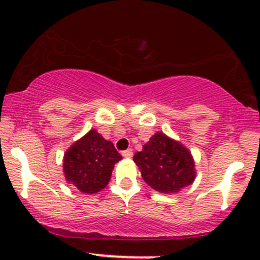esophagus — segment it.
I'll list each match as a JSON object with an SVG mask.
<instances>
[{
  "instance_id": "34e87169",
  "label": "esophagus",
  "mask_w": 260,
  "mask_h": 260,
  "mask_svg": "<svg viewBox=\"0 0 260 260\" xmlns=\"http://www.w3.org/2000/svg\"><path fill=\"white\" fill-rule=\"evenodd\" d=\"M122 156L124 157V158H132V156H133L132 149H127V151H123Z\"/></svg>"
}]
</instances>
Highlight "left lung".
Here are the masks:
<instances>
[{
	"instance_id": "left-lung-1",
	"label": "left lung",
	"mask_w": 260,
	"mask_h": 260,
	"mask_svg": "<svg viewBox=\"0 0 260 260\" xmlns=\"http://www.w3.org/2000/svg\"><path fill=\"white\" fill-rule=\"evenodd\" d=\"M143 180L153 190L176 193L195 181V161L182 143L162 132L149 138L141 152L133 156Z\"/></svg>"
}]
</instances>
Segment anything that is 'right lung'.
Listing matches in <instances>:
<instances>
[{
  "instance_id": "add662e5",
  "label": "right lung",
  "mask_w": 260,
  "mask_h": 260,
  "mask_svg": "<svg viewBox=\"0 0 260 260\" xmlns=\"http://www.w3.org/2000/svg\"><path fill=\"white\" fill-rule=\"evenodd\" d=\"M120 159L122 156L113 143L104 140L95 129H90L67 149L62 171L68 183L80 192L91 195L108 185L114 165Z\"/></svg>"
}]
</instances>
